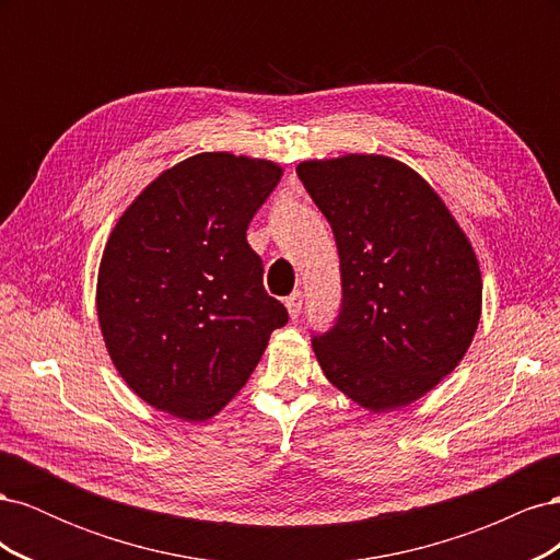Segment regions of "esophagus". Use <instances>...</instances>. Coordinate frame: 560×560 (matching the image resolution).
I'll return each mask as SVG.
<instances>
[{"label": "esophagus", "instance_id": "obj_1", "mask_svg": "<svg viewBox=\"0 0 560 560\" xmlns=\"http://www.w3.org/2000/svg\"><path fill=\"white\" fill-rule=\"evenodd\" d=\"M284 306H287V313H290V317L296 319L299 313H301V306H303V294L294 292L292 296H287L284 299Z\"/></svg>", "mask_w": 560, "mask_h": 560}]
</instances>
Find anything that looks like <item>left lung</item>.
Here are the masks:
<instances>
[{"label": "left lung", "instance_id": "obj_1", "mask_svg": "<svg viewBox=\"0 0 560 560\" xmlns=\"http://www.w3.org/2000/svg\"><path fill=\"white\" fill-rule=\"evenodd\" d=\"M296 173L341 257V315L313 338L319 369L371 413L418 401L463 362L479 327L483 282L467 233L397 159H311Z\"/></svg>", "mask_w": 560, "mask_h": 560}]
</instances>
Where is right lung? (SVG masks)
<instances>
[{"mask_svg":"<svg viewBox=\"0 0 560 560\" xmlns=\"http://www.w3.org/2000/svg\"><path fill=\"white\" fill-rule=\"evenodd\" d=\"M282 165L202 151L149 182L118 217L97 268L100 331L118 376L186 422L241 393L287 311L264 290L247 226Z\"/></svg>","mask_w":560,"mask_h":560,"instance_id":"obj_1","label":"right lung"}]
</instances>
